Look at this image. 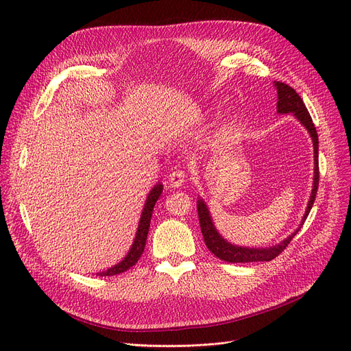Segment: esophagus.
Listing matches in <instances>:
<instances>
[{
	"label": "esophagus",
	"mask_w": 351,
	"mask_h": 351,
	"mask_svg": "<svg viewBox=\"0 0 351 351\" xmlns=\"http://www.w3.org/2000/svg\"><path fill=\"white\" fill-rule=\"evenodd\" d=\"M185 172L183 171H173L171 175H169V185L173 186V188H179L183 185V182H185Z\"/></svg>",
	"instance_id": "34e87169"
}]
</instances>
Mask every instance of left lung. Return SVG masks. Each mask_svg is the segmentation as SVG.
Listing matches in <instances>:
<instances>
[{
  "instance_id": "8db88e82",
  "label": "left lung",
  "mask_w": 351,
  "mask_h": 351,
  "mask_svg": "<svg viewBox=\"0 0 351 351\" xmlns=\"http://www.w3.org/2000/svg\"><path fill=\"white\" fill-rule=\"evenodd\" d=\"M274 88L278 90V114H293L300 121V123L307 129V132L313 141V149H315V178H313V189L310 193L308 204L304 212V216L302 219V223L299 228L294 230L290 236H287L285 241L280 243L270 246V247H243V246H236L228 242L226 239L222 237L215 225L210 216V212L205 204V200L199 197L197 199V215H199V223H200V230L202 234H204L205 243L208 249L219 257L220 261H225L229 263H249V262H270L274 259L276 256H279L286 246L291 242V239L298 234V232L302 229L304 220L307 219L310 209L315 204L317 188H319V136L317 131L315 128V123L311 121V117L308 114V110L303 102V99L299 97V94L294 90L291 86L274 81Z\"/></svg>"
}]
</instances>
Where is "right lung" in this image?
I'll return each mask as SVG.
<instances>
[{
  "mask_svg": "<svg viewBox=\"0 0 351 351\" xmlns=\"http://www.w3.org/2000/svg\"><path fill=\"white\" fill-rule=\"evenodd\" d=\"M162 191H163L162 183H156V185L152 188V191L149 192V195H147L142 215H141V219H139V225H138V230H136V234H135V239H134V243H132L131 249H129L128 254L123 257V259L118 265L112 266L105 271L97 273L98 276H115V274L126 271L128 269H131L134 265H136L141 254L143 253V249H145V245H146L147 232H149V226H151V217H152L154 206L156 204V200L159 199Z\"/></svg>",
  "mask_w": 351,
  "mask_h": 351,
  "instance_id": "obj_1",
  "label": "right lung"
}]
</instances>
